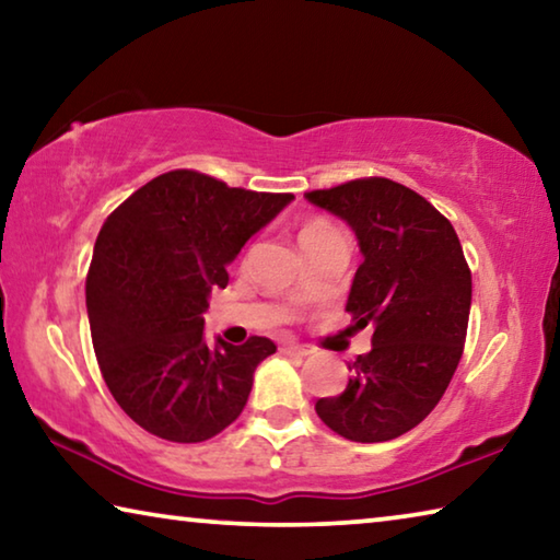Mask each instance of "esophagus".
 I'll return each instance as SVG.
<instances>
[{
	"label": "esophagus",
	"mask_w": 560,
	"mask_h": 560,
	"mask_svg": "<svg viewBox=\"0 0 560 560\" xmlns=\"http://www.w3.org/2000/svg\"><path fill=\"white\" fill-rule=\"evenodd\" d=\"M283 353H289V355H299V358H306V355H311L314 353V350H311L308 346H299V343H287L281 348Z\"/></svg>",
	"instance_id": "obj_1"
}]
</instances>
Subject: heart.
<instances>
[{"label":"heart","mask_w":560,"mask_h":560,"mask_svg":"<svg viewBox=\"0 0 560 560\" xmlns=\"http://www.w3.org/2000/svg\"><path fill=\"white\" fill-rule=\"evenodd\" d=\"M324 226H328L326 222H311V224H306L301 230V234H306V232H314V230H324Z\"/></svg>","instance_id":"heart-1"}]
</instances>
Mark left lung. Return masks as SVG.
<instances>
[{
  "label": "left lung",
  "instance_id": "8db88e82",
  "mask_svg": "<svg viewBox=\"0 0 560 560\" xmlns=\"http://www.w3.org/2000/svg\"><path fill=\"white\" fill-rule=\"evenodd\" d=\"M353 230L363 264L346 311L373 326V348L348 371L346 390L316 412L350 442H387L417 428L457 371L471 306V271L447 217L387 177L306 192Z\"/></svg>",
  "mask_w": 560,
  "mask_h": 560
}]
</instances>
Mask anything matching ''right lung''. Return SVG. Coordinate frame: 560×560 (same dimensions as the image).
I'll use <instances>...</instances> for the list:
<instances>
[{"label":"right lung","instance_id":"right-lung-1","mask_svg":"<svg viewBox=\"0 0 560 560\" xmlns=\"http://www.w3.org/2000/svg\"><path fill=\"white\" fill-rule=\"evenodd\" d=\"M293 195L252 192L173 170L103 222L86 279L93 350L132 422L170 442H205L242 415L273 340H205L212 289Z\"/></svg>","mask_w":560,"mask_h":560}]
</instances>
